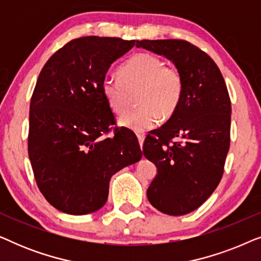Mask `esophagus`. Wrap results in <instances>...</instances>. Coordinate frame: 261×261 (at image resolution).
Masks as SVG:
<instances>
[{
	"instance_id": "34e87169",
	"label": "esophagus",
	"mask_w": 261,
	"mask_h": 261,
	"mask_svg": "<svg viewBox=\"0 0 261 261\" xmlns=\"http://www.w3.org/2000/svg\"><path fill=\"white\" fill-rule=\"evenodd\" d=\"M137 137H138L139 144H140V146L142 147V145H144V140H145V134L144 133H138Z\"/></svg>"
}]
</instances>
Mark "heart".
<instances>
[{
    "label": "heart",
    "mask_w": 261,
    "mask_h": 261,
    "mask_svg": "<svg viewBox=\"0 0 261 261\" xmlns=\"http://www.w3.org/2000/svg\"><path fill=\"white\" fill-rule=\"evenodd\" d=\"M185 80L180 69L165 64L153 53H138L119 69V78L107 76L101 83L103 98L113 113L122 114L137 94L139 105L120 119L121 126L144 132L155 126L160 116L176 112L184 96Z\"/></svg>",
    "instance_id": "1"
}]
</instances>
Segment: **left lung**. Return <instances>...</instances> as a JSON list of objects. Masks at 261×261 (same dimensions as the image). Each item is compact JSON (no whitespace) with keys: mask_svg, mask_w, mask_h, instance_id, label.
I'll return each mask as SVG.
<instances>
[{"mask_svg":"<svg viewBox=\"0 0 261 261\" xmlns=\"http://www.w3.org/2000/svg\"><path fill=\"white\" fill-rule=\"evenodd\" d=\"M137 47L166 57L184 74L180 105L165 124L149 132L144 155L158 169L148 201L167 215H185L210 197L223 176L230 145L229 94L215 62L189 41L138 40Z\"/></svg>","mask_w":261,"mask_h":261,"instance_id":"obj_1","label":"left lung"}]
</instances>
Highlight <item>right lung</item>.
<instances>
[{"mask_svg": "<svg viewBox=\"0 0 261 261\" xmlns=\"http://www.w3.org/2000/svg\"><path fill=\"white\" fill-rule=\"evenodd\" d=\"M135 40L73 39L42 67L30 106L28 155L39 190L71 215L101 209L114 173L142 156L135 135L115 127L101 92L110 65Z\"/></svg>", "mask_w": 261, "mask_h": 261, "instance_id": "add662e5", "label": "right lung"}]
</instances>
